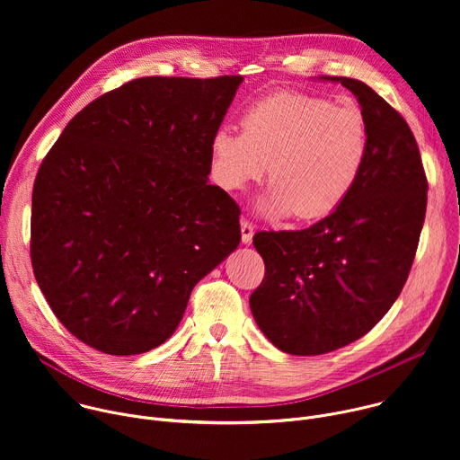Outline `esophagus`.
<instances>
[{
  "instance_id": "1",
  "label": "esophagus",
  "mask_w": 460,
  "mask_h": 460,
  "mask_svg": "<svg viewBox=\"0 0 460 460\" xmlns=\"http://www.w3.org/2000/svg\"><path fill=\"white\" fill-rule=\"evenodd\" d=\"M240 227H242V242L243 243H251L252 242V234H254L252 222H249L247 218H242L240 220Z\"/></svg>"
}]
</instances>
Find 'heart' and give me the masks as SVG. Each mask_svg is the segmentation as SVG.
I'll list each match as a JSON object with an SVG mask.
<instances>
[{
    "label": "heart",
    "instance_id": "obj_1",
    "mask_svg": "<svg viewBox=\"0 0 460 460\" xmlns=\"http://www.w3.org/2000/svg\"><path fill=\"white\" fill-rule=\"evenodd\" d=\"M242 130L218 128L211 140L213 176L240 190L264 176L270 162L268 215L291 213L302 220L333 213L357 185L369 151L362 111L351 103L279 93L251 105Z\"/></svg>",
    "mask_w": 460,
    "mask_h": 460
}]
</instances>
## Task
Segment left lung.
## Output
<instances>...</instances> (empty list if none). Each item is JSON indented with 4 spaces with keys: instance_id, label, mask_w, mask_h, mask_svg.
I'll return each mask as SVG.
<instances>
[{
    "instance_id": "8db88e82",
    "label": "left lung",
    "mask_w": 460,
    "mask_h": 460,
    "mask_svg": "<svg viewBox=\"0 0 460 460\" xmlns=\"http://www.w3.org/2000/svg\"><path fill=\"white\" fill-rule=\"evenodd\" d=\"M349 89L367 121L369 151L348 199L300 231H258L264 280L249 296L258 327L289 355L344 348L389 311L408 280L426 217L428 178L399 111L360 80Z\"/></svg>"
}]
</instances>
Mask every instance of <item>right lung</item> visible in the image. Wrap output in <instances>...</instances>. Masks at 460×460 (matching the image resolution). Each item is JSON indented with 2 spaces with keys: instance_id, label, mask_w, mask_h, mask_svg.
Masks as SVG:
<instances>
[{
  "instance_id": "right-lung-1",
  "label": "right lung",
  "mask_w": 460,
  "mask_h": 460,
  "mask_svg": "<svg viewBox=\"0 0 460 460\" xmlns=\"http://www.w3.org/2000/svg\"><path fill=\"white\" fill-rule=\"evenodd\" d=\"M242 76H147L84 107L32 189L31 260L58 320L107 355L176 330L192 288L233 252L240 208L208 183Z\"/></svg>"
}]
</instances>
